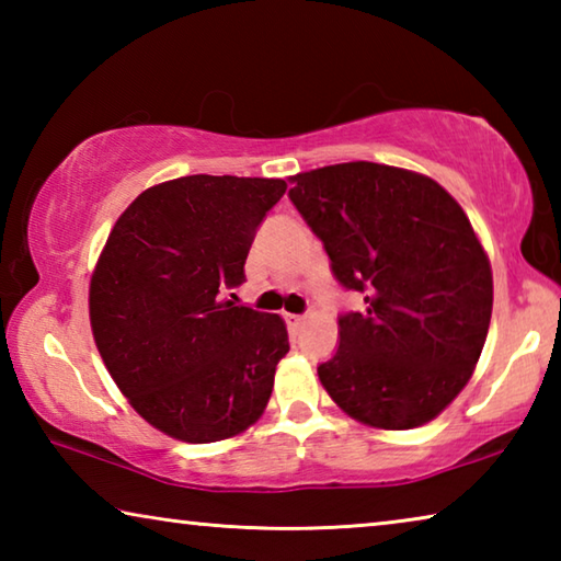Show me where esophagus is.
I'll list each match as a JSON object with an SVG mask.
<instances>
[{
  "instance_id": "esophagus-1",
  "label": "esophagus",
  "mask_w": 561,
  "mask_h": 561,
  "mask_svg": "<svg viewBox=\"0 0 561 561\" xmlns=\"http://www.w3.org/2000/svg\"><path fill=\"white\" fill-rule=\"evenodd\" d=\"M284 319H287V324H289L291 329H299V327L304 324V321H307V317H301V314H287Z\"/></svg>"
}]
</instances>
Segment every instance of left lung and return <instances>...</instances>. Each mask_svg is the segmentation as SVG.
<instances>
[{"mask_svg":"<svg viewBox=\"0 0 561 561\" xmlns=\"http://www.w3.org/2000/svg\"><path fill=\"white\" fill-rule=\"evenodd\" d=\"M289 201L364 309L339 317L321 386L356 421L408 431L470 381L492 317L490 260L462 207L435 183L368 160L291 178Z\"/></svg>","mask_w":561,"mask_h":561,"instance_id":"8db88e82","label":"left lung"}]
</instances>
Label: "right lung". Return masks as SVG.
Returning a JSON list of instances; mask_svg holds the SVG:
<instances>
[{
  "label": "right lung",
  "instance_id": "add662e5",
  "mask_svg": "<svg viewBox=\"0 0 561 561\" xmlns=\"http://www.w3.org/2000/svg\"><path fill=\"white\" fill-rule=\"evenodd\" d=\"M284 180L187 175L148 187L118 217L91 277L93 339L150 425L215 443L262 415L287 327L225 297ZM234 297V294H230Z\"/></svg>",
  "mask_w": 561,
  "mask_h": 561
}]
</instances>
